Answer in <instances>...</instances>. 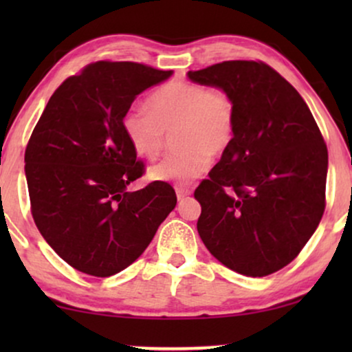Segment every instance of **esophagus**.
<instances>
[{"mask_svg": "<svg viewBox=\"0 0 352 352\" xmlns=\"http://www.w3.org/2000/svg\"><path fill=\"white\" fill-rule=\"evenodd\" d=\"M192 194V190L189 189V187H176V195H177V200H182L184 199V197H187V195H190Z\"/></svg>", "mask_w": 352, "mask_h": 352, "instance_id": "esophagus-1", "label": "esophagus"}]
</instances>
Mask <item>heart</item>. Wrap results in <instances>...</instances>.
Instances as JSON below:
<instances>
[{"mask_svg": "<svg viewBox=\"0 0 352 352\" xmlns=\"http://www.w3.org/2000/svg\"><path fill=\"white\" fill-rule=\"evenodd\" d=\"M237 102L224 88H208L192 81H170L148 98V109L129 107L122 126L139 157H158L166 133L173 132L175 151L148 170L152 181L187 184L232 146L237 131Z\"/></svg>", "mask_w": 352, "mask_h": 352, "instance_id": "obj_1", "label": "heart"}]
</instances>
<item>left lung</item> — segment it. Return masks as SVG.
<instances>
[{
    "instance_id": "obj_1",
    "label": "left lung",
    "mask_w": 352,
    "mask_h": 352,
    "mask_svg": "<svg viewBox=\"0 0 352 352\" xmlns=\"http://www.w3.org/2000/svg\"><path fill=\"white\" fill-rule=\"evenodd\" d=\"M237 102L232 146L197 187V230L232 271L264 277L295 259L325 210L329 152L300 93L261 60H224L190 70Z\"/></svg>"
}]
</instances>
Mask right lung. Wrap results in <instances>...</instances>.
<instances>
[{"instance_id":"right-lung-1","label":"right lung","mask_w":352,"mask_h":352,"mask_svg":"<svg viewBox=\"0 0 352 352\" xmlns=\"http://www.w3.org/2000/svg\"><path fill=\"white\" fill-rule=\"evenodd\" d=\"M171 70L98 60L54 91L25 148L30 210L51 248L76 271L110 277L133 264L176 206L175 189L146 173L123 133V113Z\"/></svg>"}]
</instances>
